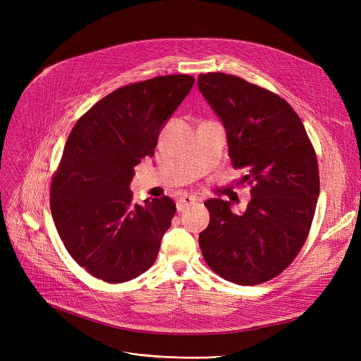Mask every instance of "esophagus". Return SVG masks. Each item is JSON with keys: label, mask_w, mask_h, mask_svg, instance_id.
Listing matches in <instances>:
<instances>
[{"label": "esophagus", "mask_w": 361, "mask_h": 361, "mask_svg": "<svg viewBox=\"0 0 361 361\" xmlns=\"http://www.w3.org/2000/svg\"><path fill=\"white\" fill-rule=\"evenodd\" d=\"M197 202V199L195 197V196H181L180 199H177V211L178 212H183L185 207H188V206H192V204H195Z\"/></svg>", "instance_id": "esophagus-1"}]
</instances>
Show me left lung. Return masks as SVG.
Wrapping results in <instances>:
<instances>
[{
	"mask_svg": "<svg viewBox=\"0 0 361 361\" xmlns=\"http://www.w3.org/2000/svg\"><path fill=\"white\" fill-rule=\"evenodd\" d=\"M199 90L221 118L240 184H253L244 214L209 199L199 244L209 268L238 286L279 275L305 244L319 197L316 152L297 112L274 92L225 73L199 74Z\"/></svg>",
	"mask_w": 361,
	"mask_h": 361,
	"instance_id": "obj_1",
	"label": "left lung"
}]
</instances>
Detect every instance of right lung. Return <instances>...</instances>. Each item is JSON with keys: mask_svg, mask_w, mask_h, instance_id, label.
Wrapping results in <instances>:
<instances>
[{"mask_svg": "<svg viewBox=\"0 0 361 361\" xmlns=\"http://www.w3.org/2000/svg\"><path fill=\"white\" fill-rule=\"evenodd\" d=\"M193 83V75L169 74L123 86L73 127L52 177L51 214L67 252L92 276L127 282L157 260L176 203L168 196L133 203V168L154 157Z\"/></svg>", "mask_w": 361, "mask_h": 361, "instance_id": "obj_1", "label": "right lung"}]
</instances>
